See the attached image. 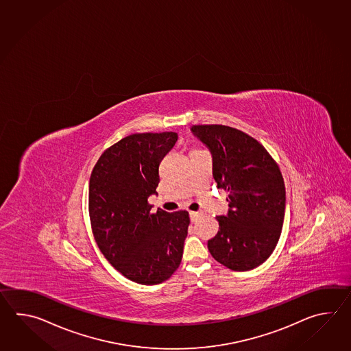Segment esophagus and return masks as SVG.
Segmentation results:
<instances>
[{
	"mask_svg": "<svg viewBox=\"0 0 351 351\" xmlns=\"http://www.w3.org/2000/svg\"><path fill=\"white\" fill-rule=\"evenodd\" d=\"M189 217H191V221H192V222H197V221H198V218L201 217V215H199L198 212H191V213H189Z\"/></svg>",
	"mask_w": 351,
	"mask_h": 351,
	"instance_id": "34e87169",
	"label": "esophagus"
}]
</instances>
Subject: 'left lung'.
Returning a JSON list of instances; mask_svg holds the SVG:
<instances>
[{
    "instance_id": "8db88e82",
    "label": "left lung",
    "mask_w": 351,
    "mask_h": 351,
    "mask_svg": "<svg viewBox=\"0 0 351 351\" xmlns=\"http://www.w3.org/2000/svg\"><path fill=\"white\" fill-rule=\"evenodd\" d=\"M191 132L212 154L217 188L227 191L230 208L217 217L219 231L208 241L216 261L248 271L269 258L284 224L286 192L282 174L263 145L226 125H193Z\"/></svg>"
}]
</instances>
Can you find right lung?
<instances>
[{"label": "right lung", "mask_w": 351, "mask_h": 351, "mask_svg": "<svg viewBox=\"0 0 351 351\" xmlns=\"http://www.w3.org/2000/svg\"><path fill=\"white\" fill-rule=\"evenodd\" d=\"M178 141L173 132L132 134L105 150L89 183V213L97 246L112 267L141 285H157L178 269L186 210L150 213L159 165Z\"/></svg>", "instance_id": "right-lung-1"}]
</instances>
